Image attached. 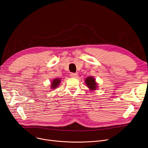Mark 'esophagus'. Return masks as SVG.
Here are the masks:
<instances>
[{
    "mask_svg": "<svg viewBox=\"0 0 148 148\" xmlns=\"http://www.w3.org/2000/svg\"><path fill=\"white\" fill-rule=\"evenodd\" d=\"M70 76L73 78H77L78 77V74H75V73H71L70 74Z\"/></svg>",
    "mask_w": 148,
    "mask_h": 148,
    "instance_id": "esophagus-1",
    "label": "esophagus"
}]
</instances>
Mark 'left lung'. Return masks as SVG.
Masks as SVG:
<instances>
[{
    "label": "left lung",
    "mask_w": 148,
    "mask_h": 148,
    "mask_svg": "<svg viewBox=\"0 0 148 148\" xmlns=\"http://www.w3.org/2000/svg\"><path fill=\"white\" fill-rule=\"evenodd\" d=\"M85 83L88 86V88H89V89L90 90H95L97 89V84L96 82V80L91 76V77H88L86 78L85 79Z\"/></svg>",
    "instance_id": "obj_1"
}]
</instances>
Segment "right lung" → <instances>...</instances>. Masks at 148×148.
<instances>
[{
	"label": "right lung",
	"mask_w": 148,
	"mask_h": 148,
	"mask_svg": "<svg viewBox=\"0 0 148 148\" xmlns=\"http://www.w3.org/2000/svg\"><path fill=\"white\" fill-rule=\"evenodd\" d=\"M60 82H61V80L58 78L54 79L52 80V82L51 83V89H55L56 88H57L58 86L60 84Z\"/></svg>",
	"instance_id": "right-lung-1"
}]
</instances>
